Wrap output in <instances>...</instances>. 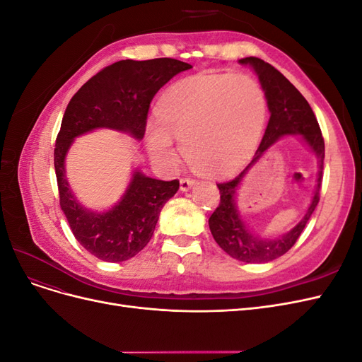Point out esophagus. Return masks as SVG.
Segmentation results:
<instances>
[{"instance_id":"34e87169","label":"esophagus","mask_w":362,"mask_h":362,"mask_svg":"<svg viewBox=\"0 0 362 362\" xmlns=\"http://www.w3.org/2000/svg\"><path fill=\"white\" fill-rule=\"evenodd\" d=\"M194 184V180H192V178H181V181H180V187H181V190L182 192H187L192 185Z\"/></svg>"}]
</instances>
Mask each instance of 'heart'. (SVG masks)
I'll use <instances>...</instances> for the list:
<instances>
[{
    "mask_svg": "<svg viewBox=\"0 0 362 362\" xmlns=\"http://www.w3.org/2000/svg\"><path fill=\"white\" fill-rule=\"evenodd\" d=\"M266 116L261 86L245 74H202L175 83L158 105V125L148 128L151 154L173 161L170 136L201 173L237 170L250 156Z\"/></svg>",
    "mask_w": 362,
    "mask_h": 362,
    "instance_id": "b5f03b06",
    "label": "heart"
}]
</instances>
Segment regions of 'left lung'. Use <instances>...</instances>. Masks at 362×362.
<instances>
[{
	"mask_svg": "<svg viewBox=\"0 0 362 362\" xmlns=\"http://www.w3.org/2000/svg\"><path fill=\"white\" fill-rule=\"evenodd\" d=\"M240 63L250 64L255 69L267 98L270 119L266 133L262 136L259 148L257 151V157L235 178L217 184L218 192H221V202H218V206L213 211L210 218H208V225H210V231L216 240V243L229 257L243 262H267L284 255L294 246V243L300 237L306 222L310 221L317 204L320 201L325 140L319 122H317L315 115L308 101L305 100L303 95L278 69L258 57H246L240 60ZM286 134H302L304 139L320 158L317 187L307 214L290 233L278 239H261L252 233L239 218L233 196L238 184L247 169L279 136Z\"/></svg>",
	"mask_w": 362,
	"mask_h": 362,
	"instance_id": "8db88e82",
	"label": "left lung"
}]
</instances>
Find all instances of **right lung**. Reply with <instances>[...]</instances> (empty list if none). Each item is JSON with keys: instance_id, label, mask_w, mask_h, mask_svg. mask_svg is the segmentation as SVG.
<instances>
[{"instance_id": "right-lung-1", "label": "right lung", "mask_w": 362, "mask_h": 362, "mask_svg": "<svg viewBox=\"0 0 362 362\" xmlns=\"http://www.w3.org/2000/svg\"><path fill=\"white\" fill-rule=\"evenodd\" d=\"M192 64L175 59L120 60L101 69L69 101L54 148L60 206L78 243L108 262L133 258L154 234L161 208L180 181H161L134 172L122 201L105 213H92L74 198L64 177V157L76 136L95 128L127 131L144 139L152 98Z\"/></svg>"}]
</instances>
